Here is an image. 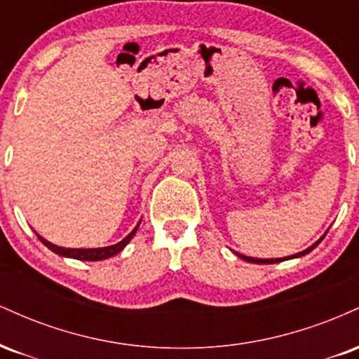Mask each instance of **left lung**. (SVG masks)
I'll use <instances>...</instances> for the list:
<instances>
[{
  "label": "left lung",
  "instance_id": "8db88e82",
  "mask_svg": "<svg viewBox=\"0 0 359 359\" xmlns=\"http://www.w3.org/2000/svg\"><path fill=\"white\" fill-rule=\"evenodd\" d=\"M325 234H327V231H325L323 236L319 238V240H317L314 245L312 246H309L307 250H304V251H300V253H295V255H292V257H285V258H266V259H263V258H253V257H245V255H241V253H236V251H234V253H236V257H240L241 259H245V262H250V263H259V265H262V263H266V265H270V263H280V262H285V259H292V258H300V257H304V255H307V253H311L312 250L316 248L317 245H319L320 241L324 240V236Z\"/></svg>",
  "mask_w": 359,
  "mask_h": 359
}]
</instances>
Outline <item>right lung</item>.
<instances>
[{
  "mask_svg": "<svg viewBox=\"0 0 359 359\" xmlns=\"http://www.w3.org/2000/svg\"><path fill=\"white\" fill-rule=\"evenodd\" d=\"M140 222H142V221H140ZM140 222H138L137 226H135L133 231L128 234L125 240H121L119 243H116V245L104 246V248H62V246H57V245H53V243L47 241V240H45V238L40 236L39 233H35V234H36V236H39V240L42 241L48 250H52L53 253L60 255V257L81 259V262H100V259L111 258V257H114V255H118L119 251L125 250V246L131 241V238L135 236V233L138 231Z\"/></svg>",
  "mask_w": 359,
  "mask_h": 359,
  "instance_id": "obj_1",
  "label": "right lung"
}]
</instances>
